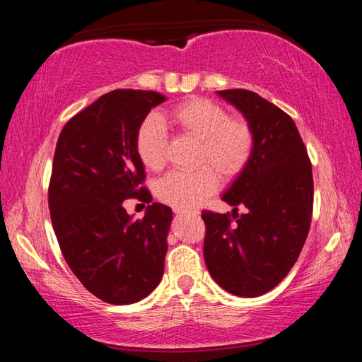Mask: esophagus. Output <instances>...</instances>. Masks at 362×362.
I'll use <instances>...</instances> for the list:
<instances>
[{
    "label": "esophagus",
    "mask_w": 362,
    "mask_h": 362,
    "mask_svg": "<svg viewBox=\"0 0 362 362\" xmlns=\"http://www.w3.org/2000/svg\"><path fill=\"white\" fill-rule=\"evenodd\" d=\"M174 211H175L177 216H180V214H183V211H180V209H174Z\"/></svg>",
    "instance_id": "1"
}]
</instances>
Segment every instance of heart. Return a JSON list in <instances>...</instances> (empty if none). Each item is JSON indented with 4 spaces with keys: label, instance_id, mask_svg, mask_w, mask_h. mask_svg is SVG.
Segmentation results:
<instances>
[{
    "label": "heart",
    "instance_id": "obj_1",
    "mask_svg": "<svg viewBox=\"0 0 362 362\" xmlns=\"http://www.w3.org/2000/svg\"><path fill=\"white\" fill-rule=\"evenodd\" d=\"M168 121L183 136L198 140L194 173H170L156 185L158 198L175 209H193L218 188V174L233 179L247 166L254 151V132L244 119L230 118L218 103L189 99L168 113ZM136 151L144 166L158 173L168 161V131L158 116L142 121ZM209 163V167H203Z\"/></svg>",
    "mask_w": 362,
    "mask_h": 362
}]
</instances>
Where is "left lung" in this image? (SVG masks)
Returning a JSON list of instances; mask_svg holds the SVG:
<instances>
[{"mask_svg": "<svg viewBox=\"0 0 362 362\" xmlns=\"http://www.w3.org/2000/svg\"><path fill=\"white\" fill-rule=\"evenodd\" d=\"M235 105L254 132L247 166L223 193L233 214L203 211L204 260L211 276L238 297H259L297 262L313 214V173L289 115L247 89L217 93ZM247 207L238 214L237 207ZM236 218L233 224L230 217Z\"/></svg>", "mask_w": 362, "mask_h": 362, "instance_id": "left-lung-1", "label": "left lung"}]
</instances>
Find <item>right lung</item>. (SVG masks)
<instances>
[{
  "mask_svg": "<svg viewBox=\"0 0 362 362\" xmlns=\"http://www.w3.org/2000/svg\"><path fill=\"white\" fill-rule=\"evenodd\" d=\"M155 90L116 89L76 113L60 132L49 182V211L65 262L81 284L112 305L145 298L159 284L170 207L153 203L132 220L122 201L150 203L136 134Z\"/></svg>",
  "mask_w": 362,
  "mask_h": 362,
  "instance_id": "add662e5",
  "label": "right lung"
}]
</instances>
